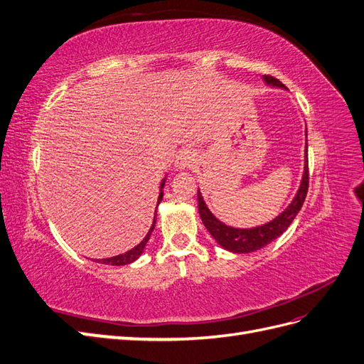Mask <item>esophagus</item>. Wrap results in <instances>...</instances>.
<instances>
[{
  "label": "esophagus",
  "mask_w": 364,
  "mask_h": 364,
  "mask_svg": "<svg viewBox=\"0 0 364 364\" xmlns=\"http://www.w3.org/2000/svg\"><path fill=\"white\" fill-rule=\"evenodd\" d=\"M196 162V153L191 149H183L179 151V155L176 156V167L179 170H188L191 168Z\"/></svg>",
  "instance_id": "1"
}]
</instances>
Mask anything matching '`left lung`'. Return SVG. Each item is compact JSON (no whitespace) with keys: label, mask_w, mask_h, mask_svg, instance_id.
<instances>
[{"label":"left lung","mask_w":364,"mask_h":364,"mask_svg":"<svg viewBox=\"0 0 364 364\" xmlns=\"http://www.w3.org/2000/svg\"><path fill=\"white\" fill-rule=\"evenodd\" d=\"M264 82L272 86L285 87L278 79H274L272 75H264ZM308 182H310V178H308V142H305V167H304L299 190H297V194L294 196L293 202L287 206V209L282 211L277 218H273L272 222L258 228H250V229H237V228L226 226L225 223H222L220 220H217L213 215V213L209 211L206 203L203 202L200 191H197L199 214L205 228L208 229V232L215 238L217 243L223 249L234 253L255 252L272 243L273 240H277L279 235L285 232V229L291 225L294 217L301 211V208L304 205V200L308 193Z\"/></svg>","instance_id":"left-lung-1"}]
</instances>
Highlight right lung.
I'll use <instances>...</instances> for the list:
<instances>
[{
    "instance_id": "obj_1",
    "label": "right lung",
    "mask_w": 364,
    "mask_h": 364,
    "mask_svg": "<svg viewBox=\"0 0 364 364\" xmlns=\"http://www.w3.org/2000/svg\"><path fill=\"white\" fill-rule=\"evenodd\" d=\"M164 185H165V179H164L162 183H161V193H159V197H158V205H159L161 200H162V196H164L162 188H164ZM155 225H156V213H155V218H153V223H151L150 230L147 232V235L144 237V240H142L138 246H135L134 249L126 252V253H121V255H117V257H112V258L98 259L97 262H100V264H109V266H126V264L134 262L135 259H138V258L141 257V253L144 252V247H146V245H147V241L150 240V235H151V232H153V229H155Z\"/></svg>"
}]
</instances>
